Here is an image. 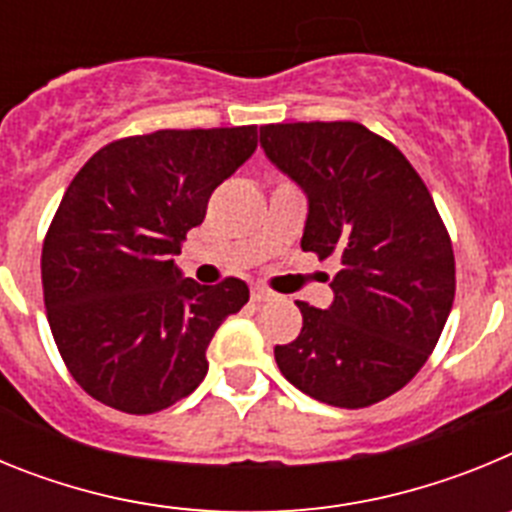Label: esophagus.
Segmentation results:
<instances>
[{
  "label": "esophagus",
  "instance_id": "34e87169",
  "mask_svg": "<svg viewBox=\"0 0 512 512\" xmlns=\"http://www.w3.org/2000/svg\"><path fill=\"white\" fill-rule=\"evenodd\" d=\"M269 300H274V292H269L266 287H253L251 289V302L261 305V302H269Z\"/></svg>",
  "mask_w": 512,
  "mask_h": 512
}]
</instances>
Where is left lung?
<instances>
[{
    "instance_id": "left-lung-1",
    "label": "left lung",
    "mask_w": 512,
    "mask_h": 512,
    "mask_svg": "<svg viewBox=\"0 0 512 512\" xmlns=\"http://www.w3.org/2000/svg\"><path fill=\"white\" fill-rule=\"evenodd\" d=\"M266 156L307 194L302 251L336 256L328 310L297 302L302 330L279 372L333 408L402 390L436 348L456 292L449 230L400 148L359 122L261 125Z\"/></svg>"
}]
</instances>
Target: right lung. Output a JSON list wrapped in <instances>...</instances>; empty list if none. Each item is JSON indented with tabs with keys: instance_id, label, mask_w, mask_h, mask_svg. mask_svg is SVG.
<instances>
[{
	"instance_id": "right-lung-1",
	"label": "right lung",
	"mask_w": 512,
	"mask_h": 512,
	"mask_svg": "<svg viewBox=\"0 0 512 512\" xmlns=\"http://www.w3.org/2000/svg\"><path fill=\"white\" fill-rule=\"evenodd\" d=\"M253 151L256 125L156 130L112 140L71 179L43 241V300L63 364L102 405L158 413L205 379L248 287L182 279L174 256Z\"/></svg>"
}]
</instances>
